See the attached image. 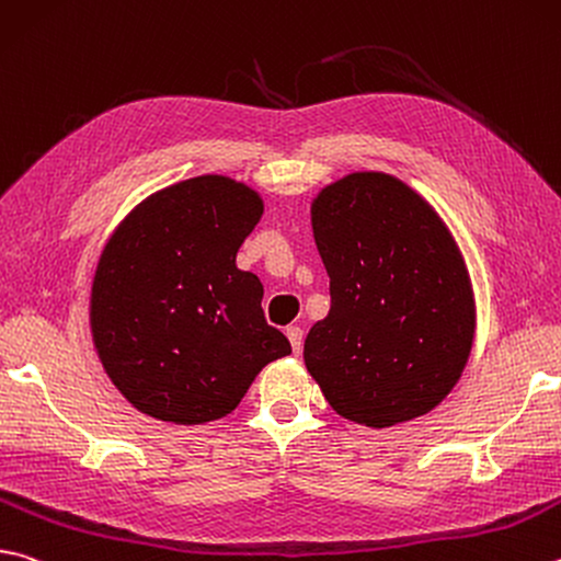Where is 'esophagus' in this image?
Returning <instances> with one entry per match:
<instances>
[{
	"label": "esophagus",
	"instance_id": "obj_1",
	"mask_svg": "<svg viewBox=\"0 0 561 561\" xmlns=\"http://www.w3.org/2000/svg\"><path fill=\"white\" fill-rule=\"evenodd\" d=\"M287 339H289V343H291V351L294 353H301V345H304V331L299 329V325H289L287 329Z\"/></svg>",
	"mask_w": 561,
	"mask_h": 561
}]
</instances>
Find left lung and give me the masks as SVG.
Segmentation results:
<instances>
[{
	"label": "left lung",
	"instance_id": "8db88e82",
	"mask_svg": "<svg viewBox=\"0 0 561 561\" xmlns=\"http://www.w3.org/2000/svg\"><path fill=\"white\" fill-rule=\"evenodd\" d=\"M331 309L304 343V363L335 412L392 426L434 410L471 353L473 291L449 228L420 193L363 171L311 206Z\"/></svg>",
	"mask_w": 561,
	"mask_h": 561
}]
</instances>
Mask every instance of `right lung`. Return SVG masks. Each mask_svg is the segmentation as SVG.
Listing matches in <instances>:
<instances>
[{"label": "right lung", "mask_w": 561, "mask_h": 561, "mask_svg": "<svg viewBox=\"0 0 561 561\" xmlns=\"http://www.w3.org/2000/svg\"><path fill=\"white\" fill-rule=\"evenodd\" d=\"M262 198L228 176H198L129 213L100 254L90 329L127 400L161 422L230 414L264 365L291 353L262 311V282L236 254Z\"/></svg>", "instance_id": "add662e5"}]
</instances>
